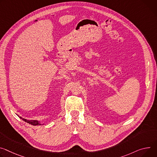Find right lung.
Returning a JSON list of instances; mask_svg holds the SVG:
<instances>
[{
  "instance_id": "add662e5",
  "label": "right lung",
  "mask_w": 157,
  "mask_h": 157,
  "mask_svg": "<svg viewBox=\"0 0 157 157\" xmlns=\"http://www.w3.org/2000/svg\"><path fill=\"white\" fill-rule=\"evenodd\" d=\"M20 118H21V119H22V120H24V121H25V122H27V123H29V124H33V125H40V123H39V121H36V120H27L24 119V118H21V117H20Z\"/></svg>"
}]
</instances>
